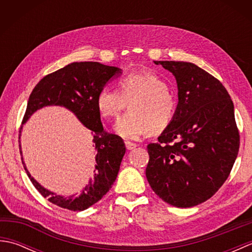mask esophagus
<instances>
[{"mask_svg": "<svg viewBox=\"0 0 252 252\" xmlns=\"http://www.w3.org/2000/svg\"><path fill=\"white\" fill-rule=\"evenodd\" d=\"M126 143V149H129V151H132V149H134L137 145L135 143H132V142H129V141H126V142H125Z\"/></svg>", "mask_w": 252, "mask_h": 252, "instance_id": "34e87169", "label": "esophagus"}]
</instances>
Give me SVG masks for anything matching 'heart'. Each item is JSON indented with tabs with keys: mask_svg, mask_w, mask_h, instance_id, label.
Here are the masks:
<instances>
[{
	"mask_svg": "<svg viewBox=\"0 0 252 252\" xmlns=\"http://www.w3.org/2000/svg\"><path fill=\"white\" fill-rule=\"evenodd\" d=\"M120 91L104 85L97 96L99 114L116 119L130 103V110L115 126V132L126 140H138L151 132L164 131L172 122L178 101L156 72L142 70L127 73L119 82Z\"/></svg>",
	"mask_w": 252,
	"mask_h": 252,
	"instance_id": "obj_1",
	"label": "heart"
}]
</instances>
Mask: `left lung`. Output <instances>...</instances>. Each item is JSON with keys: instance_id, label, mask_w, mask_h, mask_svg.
<instances>
[{"instance_id": "obj_1", "label": "left lung", "mask_w": 252, "mask_h": 252, "mask_svg": "<svg viewBox=\"0 0 252 252\" xmlns=\"http://www.w3.org/2000/svg\"><path fill=\"white\" fill-rule=\"evenodd\" d=\"M155 63L175 77L179 104L158 143L148 144L146 178L169 205L194 207L216 194L236 160L239 132L234 105L223 84L195 63Z\"/></svg>"}]
</instances>
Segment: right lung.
<instances>
[{"mask_svg": "<svg viewBox=\"0 0 252 252\" xmlns=\"http://www.w3.org/2000/svg\"><path fill=\"white\" fill-rule=\"evenodd\" d=\"M120 73V68L97 62L71 63L41 79L29 96L23 123L42 107L63 106L72 111L93 134L96 152L94 179L90 180L80 195L63 197L45 189L32 178L23 161L33 186L42 196L58 207L71 211H83L100 200L117 179L126 146L120 136L104 130L96 106V96L112 77Z\"/></svg>", "mask_w": 252, "mask_h": 252, "instance_id": "1", "label": "right lung"}]
</instances>
